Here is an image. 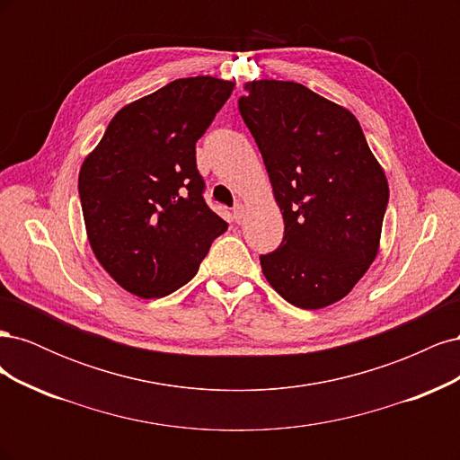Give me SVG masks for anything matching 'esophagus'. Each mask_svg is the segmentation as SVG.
Returning <instances> with one entry per match:
<instances>
[{
    "label": "esophagus",
    "mask_w": 460,
    "mask_h": 460,
    "mask_svg": "<svg viewBox=\"0 0 460 460\" xmlns=\"http://www.w3.org/2000/svg\"><path fill=\"white\" fill-rule=\"evenodd\" d=\"M243 218H245V205L243 203H235V207H234V220L238 222V225H242Z\"/></svg>",
    "instance_id": "34e87169"
}]
</instances>
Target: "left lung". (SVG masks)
Listing matches in <instances>:
<instances>
[{
    "instance_id": "8db88e82",
    "label": "left lung",
    "mask_w": 460,
    "mask_h": 460,
    "mask_svg": "<svg viewBox=\"0 0 460 460\" xmlns=\"http://www.w3.org/2000/svg\"><path fill=\"white\" fill-rule=\"evenodd\" d=\"M240 113L267 166L284 240L261 255L288 303L324 309L343 299L380 249L387 178L349 109L289 80L243 84Z\"/></svg>"
}]
</instances>
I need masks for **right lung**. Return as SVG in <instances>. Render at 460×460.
<instances>
[{"label":"right lung","instance_id":"1","mask_svg":"<svg viewBox=\"0 0 460 460\" xmlns=\"http://www.w3.org/2000/svg\"><path fill=\"white\" fill-rule=\"evenodd\" d=\"M232 90L215 76L178 78L124 105L80 166L92 252L132 296L157 299L188 284L228 228L201 196L196 142Z\"/></svg>","mask_w":460,"mask_h":460}]
</instances>
